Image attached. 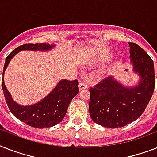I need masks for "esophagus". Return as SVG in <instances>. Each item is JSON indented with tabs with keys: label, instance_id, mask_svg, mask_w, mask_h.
<instances>
[{
	"label": "esophagus",
	"instance_id": "1",
	"mask_svg": "<svg viewBox=\"0 0 157 157\" xmlns=\"http://www.w3.org/2000/svg\"><path fill=\"white\" fill-rule=\"evenodd\" d=\"M87 87H88V86H87V84L85 83V82H81V83L79 84V88H80V90H86Z\"/></svg>",
	"mask_w": 157,
	"mask_h": 157
}]
</instances>
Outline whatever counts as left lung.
Wrapping results in <instances>:
<instances>
[{
	"instance_id": "8db88e82",
	"label": "left lung",
	"mask_w": 157,
	"mask_h": 157,
	"mask_svg": "<svg viewBox=\"0 0 157 157\" xmlns=\"http://www.w3.org/2000/svg\"><path fill=\"white\" fill-rule=\"evenodd\" d=\"M130 63L139 75L136 86L127 87L110 76L90 88L91 119L107 128L124 127L139 118L146 109L155 88L152 59L140 46L129 43Z\"/></svg>"
}]
</instances>
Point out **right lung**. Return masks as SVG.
Returning <instances> with one entry per match:
<instances>
[{
	"label": "right lung",
	"mask_w": 157,
	"mask_h": 157,
	"mask_svg": "<svg viewBox=\"0 0 157 157\" xmlns=\"http://www.w3.org/2000/svg\"><path fill=\"white\" fill-rule=\"evenodd\" d=\"M54 47L47 43L25 44L20 45L9 54L4 66L1 86L6 103L12 114L19 121L34 128H49L56 125L63 119L71 99L78 94V81L61 80L51 92L40 102L33 105L23 106L14 102L6 89L4 82V74L9 63L14 55L21 50L48 51Z\"/></svg>",
	"instance_id": "obj_1"
}]
</instances>
